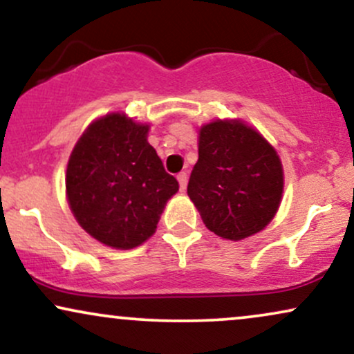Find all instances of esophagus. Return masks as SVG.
<instances>
[{
	"instance_id": "34e87169",
	"label": "esophagus",
	"mask_w": 354,
	"mask_h": 354,
	"mask_svg": "<svg viewBox=\"0 0 354 354\" xmlns=\"http://www.w3.org/2000/svg\"><path fill=\"white\" fill-rule=\"evenodd\" d=\"M177 180H178V185H180V190H185V187H187V174L185 172L178 174Z\"/></svg>"
}]
</instances>
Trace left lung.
I'll return each mask as SVG.
<instances>
[{
    "mask_svg": "<svg viewBox=\"0 0 354 354\" xmlns=\"http://www.w3.org/2000/svg\"><path fill=\"white\" fill-rule=\"evenodd\" d=\"M283 192V169L275 149L239 120H215L201 129L198 160L187 194L210 232L242 240L275 217Z\"/></svg>",
    "mask_w": 354,
    "mask_h": 354,
    "instance_id": "obj_1",
    "label": "left lung"
}]
</instances>
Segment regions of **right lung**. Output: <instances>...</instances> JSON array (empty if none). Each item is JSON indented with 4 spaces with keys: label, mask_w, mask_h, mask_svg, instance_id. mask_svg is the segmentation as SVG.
<instances>
[{
    "label": "right lung",
    "mask_w": 354,
    "mask_h": 354,
    "mask_svg": "<svg viewBox=\"0 0 354 354\" xmlns=\"http://www.w3.org/2000/svg\"><path fill=\"white\" fill-rule=\"evenodd\" d=\"M149 126L109 114L86 129L69 157L66 190L74 217L112 248H134L151 236L165 202L178 190L156 149Z\"/></svg>",
    "instance_id": "add662e5"
}]
</instances>
